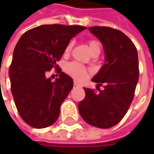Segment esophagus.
Here are the masks:
<instances>
[{
	"mask_svg": "<svg viewBox=\"0 0 154 154\" xmlns=\"http://www.w3.org/2000/svg\"><path fill=\"white\" fill-rule=\"evenodd\" d=\"M74 85H75V86H81V85H80L77 81H74Z\"/></svg>",
	"mask_w": 154,
	"mask_h": 154,
	"instance_id": "esophagus-1",
	"label": "esophagus"
}]
</instances>
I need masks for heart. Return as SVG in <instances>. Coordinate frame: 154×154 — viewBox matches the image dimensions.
<instances>
[{"mask_svg":"<svg viewBox=\"0 0 154 154\" xmlns=\"http://www.w3.org/2000/svg\"><path fill=\"white\" fill-rule=\"evenodd\" d=\"M87 46H88L90 51L93 54L98 53V52L100 53V51H101V44L96 39H90V40H88L87 41ZM72 47H73V43L69 42L65 47L64 53L65 54H69L71 50H72ZM65 70H66V72L69 75H70L71 77H75V78H77L78 80H84L88 75L87 69L85 66H83L82 64H80L78 62H76V61L68 63L66 65Z\"/></svg>","mask_w":154,"mask_h":154,"instance_id":"b5f03b06","label":"heart"}]
</instances>
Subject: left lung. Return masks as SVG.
<instances>
[{
	"instance_id": "obj_1",
	"label": "left lung",
	"mask_w": 154,
	"mask_h": 154,
	"mask_svg": "<svg viewBox=\"0 0 154 154\" xmlns=\"http://www.w3.org/2000/svg\"><path fill=\"white\" fill-rule=\"evenodd\" d=\"M89 30L103 45L105 64L92 80L104 89L85 88V99L78 103L83 119L91 126L109 128L126 115L134 99L139 78L137 51L121 31L109 26H91ZM99 86H97V88Z\"/></svg>"
}]
</instances>
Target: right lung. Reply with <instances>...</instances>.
<instances>
[{"instance_id":"1","label":"right lung","mask_w":154,"mask_h":154,"mask_svg":"<svg viewBox=\"0 0 154 154\" xmlns=\"http://www.w3.org/2000/svg\"><path fill=\"white\" fill-rule=\"evenodd\" d=\"M86 29L82 26L43 25L26 31L16 45L9 70L11 90L21 119L35 128L52 125L73 87V79L57 64L70 39ZM54 68L55 82L46 73Z\"/></svg>"}]
</instances>
